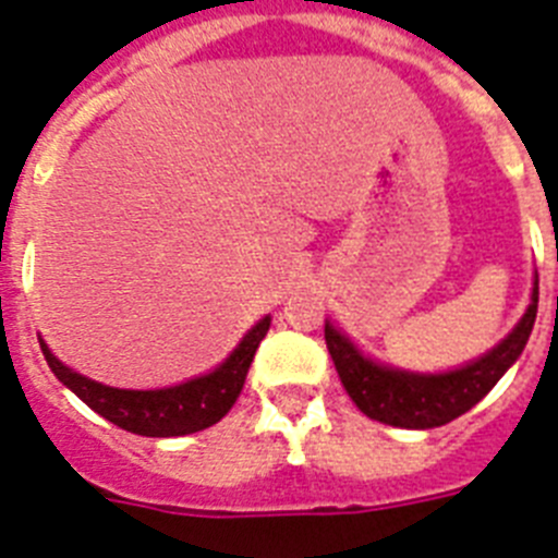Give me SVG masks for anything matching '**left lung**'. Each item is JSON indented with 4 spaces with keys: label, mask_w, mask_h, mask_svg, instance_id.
I'll return each mask as SVG.
<instances>
[{
    "label": "left lung",
    "mask_w": 558,
    "mask_h": 558,
    "mask_svg": "<svg viewBox=\"0 0 558 558\" xmlns=\"http://www.w3.org/2000/svg\"><path fill=\"white\" fill-rule=\"evenodd\" d=\"M536 304H539V276H534L531 304L517 327L483 357L441 374L405 372L377 363L360 352L329 322L324 324V338L340 383L368 418L408 430H430L475 408L497 386V379L514 366L534 329Z\"/></svg>",
    "instance_id": "left-lung-1"
}]
</instances>
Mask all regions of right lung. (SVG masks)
<instances>
[{"label":"right lung","mask_w":558,"mask_h":558,"mask_svg":"<svg viewBox=\"0 0 558 558\" xmlns=\"http://www.w3.org/2000/svg\"><path fill=\"white\" fill-rule=\"evenodd\" d=\"M270 315L259 318L243 340L236 343L234 352L211 368L209 374L192 377L186 383L170 388H153V391H131V388H111L102 386L97 379H88L77 374L75 368L63 366L49 347L38 338L41 352L47 357L49 368L61 379L63 386L86 402L95 413L113 422L117 427L136 436L150 438H170V436H190L211 427L215 422L231 411L240 391H243L245 374L251 368L256 349L268 335Z\"/></svg>","instance_id":"add662e5"}]
</instances>
